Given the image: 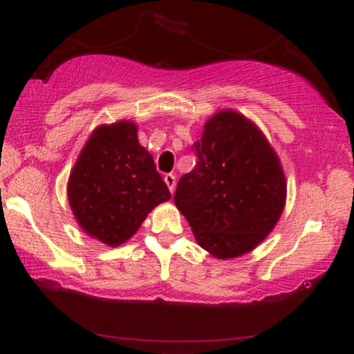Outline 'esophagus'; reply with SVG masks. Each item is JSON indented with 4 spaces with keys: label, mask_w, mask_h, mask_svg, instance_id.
I'll use <instances>...</instances> for the list:
<instances>
[{
    "label": "esophagus",
    "mask_w": 354,
    "mask_h": 354,
    "mask_svg": "<svg viewBox=\"0 0 354 354\" xmlns=\"http://www.w3.org/2000/svg\"><path fill=\"white\" fill-rule=\"evenodd\" d=\"M164 182L167 183L169 190L172 193L174 188H176V176H174V174H166V176H164Z\"/></svg>",
    "instance_id": "1"
}]
</instances>
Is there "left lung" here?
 <instances>
[{
	"instance_id": "left-lung-1",
	"label": "left lung",
	"mask_w": 354,
	"mask_h": 354,
	"mask_svg": "<svg viewBox=\"0 0 354 354\" xmlns=\"http://www.w3.org/2000/svg\"><path fill=\"white\" fill-rule=\"evenodd\" d=\"M198 161L174 201L198 245L219 259L254 250L277 224L287 183L264 133L235 111H219L193 145Z\"/></svg>"
}]
</instances>
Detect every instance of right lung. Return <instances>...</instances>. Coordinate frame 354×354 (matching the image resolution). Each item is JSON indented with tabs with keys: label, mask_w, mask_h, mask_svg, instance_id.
<instances>
[{
	"label": "right lung",
	"mask_w": 354,
	"mask_h": 354,
	"mask_svg": "<svg viewBox=\"0 0 354 354\" xmlns=\"http://www.w3.org/2000/svg\"><path fill=\"white\" fill-rule=\"evenodd\" d=\"M137 132L130 120L96 127L67 182V198L79 225L109 246L127 241L148 212L171 198Z\"/></svg>",
	"instance_id": "obj_1"
}]
</instances>
